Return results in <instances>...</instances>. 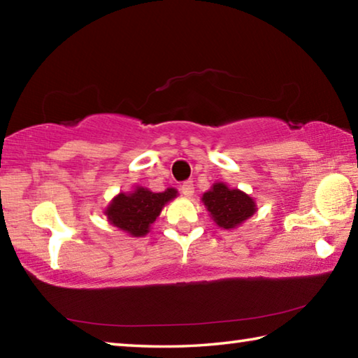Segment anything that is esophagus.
Returning a JSON list of instances; mask_svg holds the SVG:
<instances>
[{
    "label": "esophagus",
    "instance_id": "1",
    "mask_svg": "<svg viewBox=\"0 0 358 358\" xmlns=\"http://www.w3.org/2000/svg\"><path fill=\"white\" fill-rule=\"evenodd\" d=\"M180 191H181V194H183V196L191 197L192 194H194V185H192V181H185V183L181 185Z\"/></svg>",
    "mask_w": 358,
    "mask_h": 358
}]
</instances>
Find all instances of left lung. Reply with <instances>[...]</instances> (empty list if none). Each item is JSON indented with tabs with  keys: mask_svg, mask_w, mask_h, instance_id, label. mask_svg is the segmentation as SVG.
<instances>
[{
	"mask_svg": "<svg viewBox=\"0 0 358 358\" xmlns=\"http://www.w3.org/2000/svg\"><path fill=\"white\" fill-rule=\"evenodd\" d=\"M202 202L217 226L227 230L240 226L257 211L252 197L224 183H215L203 192Z\"/></svg>",
	"mask_w": 358,
	"mask_h": 358,
	"instance_id": "8db88e82",
	"label": "left lung"
}]
</instances>
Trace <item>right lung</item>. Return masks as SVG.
I'll return each instance as SVG.
<instances>
[{
  "mask_svg": "<svg viewBox=\"0 0 358 358\" xmlns=\"http://www.w3.org/2000/svg\"><path fill=\"white\" fill-rule=\"evenodd\" d=\"M177 194L178 191L173 187H167L164 192H151L147 187L137 186L134 191L120 192L113 197L104 215L108 222L131 237H145L164 205L177 197Z\"/></svg>",
  "mask_w": 358,
  "mask_h": 358,
  "instance_id": "right-lung-1",
  "label": "right lung"
}]
</instances>
